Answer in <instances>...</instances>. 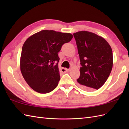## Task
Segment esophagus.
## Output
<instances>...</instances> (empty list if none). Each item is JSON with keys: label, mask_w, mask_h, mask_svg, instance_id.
I'll use <instances>...</instances> for the list:
<instances>
[{"label": "esophagus", "mask_w": 129, "mask_h": 129, "mask_svg": "<svg viewBox=\"0 0 129 129\" xmlns=\"http://www.w3.org/2000/svg\"><path fill=\"white\" fill-rule=\"evenodd\" d=\"M69 70V69H67V68H63L61 69V72H62V73H67V72H68Z\"/></svg>", "instance_id": "34e87169"}]
</instances>
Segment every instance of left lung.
Listing matches in <instances>:
<instances>
[{"instance_id":"obj_1","label":"left lung","mask_w":129,"mask_h":129,"mask_svg":"<svg viewBox=\"0 0 129 129\" xmlns=\"http://www.w3.org/2000/svg\"><path fill=\"white\" fill-rule=\"evenodd\" d=\"M80 61L78 83L86 90H98L109 78L113 68V51L105 39L93 33L73 34Z\"/></svg>"}]
</instances>
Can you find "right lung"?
<instances>
[{"label": "right lung", "mask_w": 129, "mask_h": 129, "mask_svg": "<svg viewBox=\"0 0 129 129\" xmlns=\"http://www.w3.org/2000/svg\"><path fill=\"white\" fill-rule=\"evenodd\" d=\"M73 38L70 33L44 30L25 41L20 57V70L31 89L42 94L55 88L60 79L57 53Z\"/></svg>", "instance_id": "1"}]
</instances>
